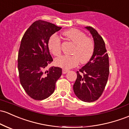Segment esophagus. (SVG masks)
<instances>
[{
  "instance_id": "1",
  "label": "esophagus",
  "mask_w": 129,
  "mask_h": 129,
  "mask_svg": "<svg viewBox=\"0 0 129 129\" xmlns=\"http://www.w3.org/2000/svg\"><path fill=\"white\" fill-rule=\"evenodd\" d=\"M68 72H69V70H67V69H62V73H63V74H66V73H67Z\"/></svg>"
}]
</instances>
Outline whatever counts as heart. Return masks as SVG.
Returning a JSON list of instances; mask_svg holds the SVG:
<instances>
[{
  "mask_svg": "<svg viewBox=\"0 0 129 129\" xmlns=\"http://www.w3.org/2000/svg\"><path fill=\"white\" fill-rule=\"evenodd\" d=\"M62 34L66 39L74 44L72 56H62L55 60L58 67L64 69L75 67L80 62L82 64L90 60L94 52V43L92 39L87 37L85 34L76 29H70L63 31ZM48 48L54 56L61 54V42L57 35H53L48 41Z\"/></svg>",
  "mask_w": 129,
  "mask_h": 129,
  "instance_id": "b5f03b06",
  "label": "heart"
}]
</instances>
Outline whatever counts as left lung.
<instances>
[{
	"label": "left lung",
	"mask_w": 129,
	"mask_h": 129,
	"mask_svg": "<svg viewBox=\"0 0 129 129\" xmlns=\"http://www.w3.org/2000/svg\"><path fill=\"white\" fill-rule=\"evenodd\" d=\"M85 28L94 39V52L89 61L76 72L77 78L73 84V91L82 101L92 102L101 96L107 83L110 73L109 58L102 37L92 27Z\"/></svg>",
	"instance_id": "obj_1"
}]
</instances>
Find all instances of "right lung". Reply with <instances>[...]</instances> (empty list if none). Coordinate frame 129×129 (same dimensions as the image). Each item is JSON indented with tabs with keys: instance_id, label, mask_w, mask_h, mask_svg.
<instances>
[{
	"instance_id": "obj_1",
	"label": "right lung",
	"mask_w": 129,
	"mask_h": 129,
	"mask_svg": "<svg viewBox=\"0 0 129 129\" xmlns=\"http://www.w3.org/2000/svg\"><path fill=\"white\" fill-rule=\"evenodd\" d=\"M61 28L46 21H36L21 40L18 57L19 80L25 92L35 100H44L53 94L62 75L60 67H51L46 70L53 60L49 39Z\"/></svg>"
}]
</instances>
